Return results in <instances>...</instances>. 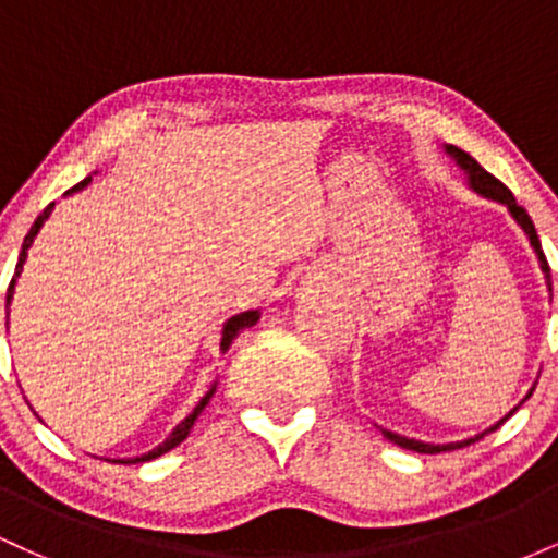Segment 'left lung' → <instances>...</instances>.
Returning a JSON list of instances; mask_svg holds the SVG:
<instances>
[{"instance_id": "8db88e82", "label": "left lung", "mask_w": 558, "mask_h": 558, "mask_svg": "<svg viewBox=\"0 0 558 558\" xmlns=\"http://www.w3.org/2000/svg\"><path fill=\"white\" fill-rule=\"evenodd\" d=\"M444 151L448 157L453 159V162H457V168L464 172L466 175V185H470L472 191H475L477 196H483V198H490V202H498V204H504L506 209H509V215L514 217V222L517 226H520L522 230H524V235H527L530 239V246H533V252H535V257H537V262H541V270H543V275H546V286H548V291H550V270H548V262H546V254H543V248H541V239H537V233H535V226H533V220H530V215L524 213V209L520 207V204H517V198H514V194H511L509 189H506V185L498 181V178H493L488 170H483L477 165V159H472L470 155H466V151H462V149H457V146H451V144H446L444 146ZM533 390H535V383H533V388L527 390V396H524V399L517 403L514 409H511L509 414H504L501 420L496 422V425H490L488 430H483V433H477V435H472V438H464V440H453V444H425V440H417V438H407V435H399V433H393V430H386V427H380L383 430V435H386V438L390 440V444H396V446H401V448H407V451H417V453H440V451H453V448H462V446H470V444H475V440H480L483 438L485 433H490V430H496V427H501L506 420L511 417V414L517 412V409L522 407L524 401L530 399V396H533Z\"/></svg>"}]
</instances>
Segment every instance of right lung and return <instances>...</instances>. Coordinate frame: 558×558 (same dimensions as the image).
I'll list each match as a JSON object with an SVG mask.
<instances>
[{"label":"right lung","mask_w":558,"mask_h":558,"mask_svg":"<svg viewBox=\"0 0 558 558\" xmlns=\"http://www.w3.org/2000/svg\"><path fill=\"white\" fill-rule=\"evenodd\" d=\"M92 178L94 175H88V178H83L81 183H75L73 189L70 191H65V196H73V194H78V191H83L86 189L88 183H92ZM54 207L57 204L52 202L49 204L47 209H44L41 215L36 217V222L34 226H31V230H28V235H25V241H23V248H21V257H17V267H15V275H12V283H10V291H8V306L12 304V296H15V286H17V278H21V272H23V265H25V259H28V248L34 246V241H36V235L41 233V228H44V222L49 220V217H52V213H54ZM259 315L262 312L259 310H246V312H239V315H233V317H228L226 323H222V330H220V354H226V351L230 349V343L235 341V338H239V332L241 330H246V328H252V325H257L259 323ZM8 317H10V312H8ZM215 390H217V380L213 383V386H209V390L207 393L202 396V399H198V403L194 407V412L191 414H185V417L178 422L175 427H172V433L168 435V438L162 440V444L159 446H155L151 448V451H146V453H141V457H131V459H107V462H123V464H136V462H151V459H157V457H162V453H168V451H172V448L175 446H181L185 438H189V433H191V427H194V422L198 420V414L204 412V407H207L209 403V399H213L215 396Z\"/></svg>","instance_id":"obj_1"}]
</instances>
